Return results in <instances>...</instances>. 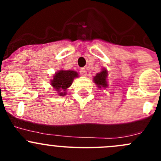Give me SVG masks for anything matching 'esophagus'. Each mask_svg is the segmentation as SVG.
<instances>
[{"instance_id": "34e87169", "label": "esophagus", "mask_w": 161, "mask_h": 161, "mask_svg": "<svg viewBox=\"0 0 161 161\" xmlns=\"http://www.w3.org/2000/svg\"><path fill=\"white\" fill-rule=\"evenodd\" d=\"M80 74L82 76H86L87 75V71L86 70V69H80Z\"/></svg>"}]
</instances>
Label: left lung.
I'll list each match as a JSON object with an SVG mask.
<instances>
[{"label": "left lung", "instance_id": "1", "mask_svg": "<svg viewBox=\"0 0 161 161\" xmlns=\"http://www.w3.org/2000/svg\"><path fill=\"white\" fill-rule=\"evenodd\" d=\"M107 76H108V71L106 69H103L101 72L97 73V75L94 77L93 81L99 88L101 87L108 86V82H107Z\"/></svg>", "mask_w": 161, "mask_h": 161}]
</instances>
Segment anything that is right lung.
Masks as SVG:
<instances>
[{"label":"right lung","instance_id":"right-lung-1","mask_svg":"<svg viewBox=\"0 0 161 161\" xmlns=\"http://www.w3.org/2000/svg\"><path fill=\"white\" fill-rule=\"evenodd\" d=\"M78 77V73L74 71H59L53 76L51 80V85L58 92L60 96L66 95V90L71 85L73 79ZM62 91V92L60 91Z\"/></svg>","mask_w":161,"mask_h":161}]
</instances>
